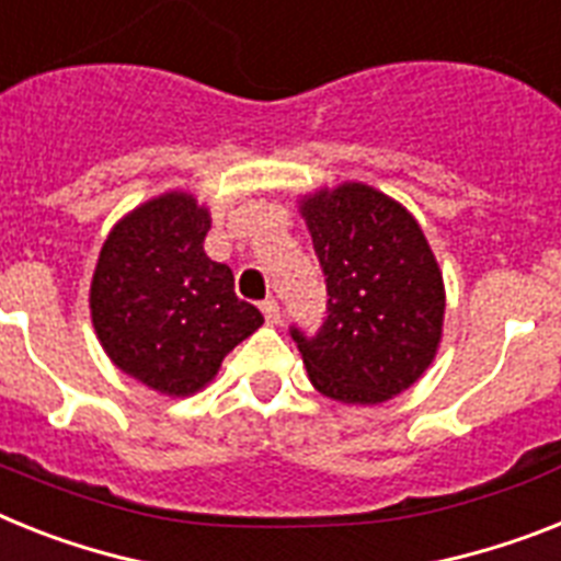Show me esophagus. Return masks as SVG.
Listing matches in <instances>:
<instances>
[{
	"label": "esophagus",
	"mask_w": 561,
	"mask_h": 561,
	"mask_svg": "<svg viewBox=\"0 0 561 561\" xmlns=\"http://www.w3.org/2000/svg\"><path fill=\"white\" fill-rule=\"evenodd\" d=\"M259 308H262V313H265V322L267 324H276L279 322V302H276V299H265V302L259 305Z\"/></svg>",
	"instance_id": "34e87169"
}]
</instances>
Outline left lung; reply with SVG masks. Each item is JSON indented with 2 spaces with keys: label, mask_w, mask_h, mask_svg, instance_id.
<instances>
[{
  "label": "left lung",
  "mask_w": 561,
  "mask_h": 561,
  "mask_svg": "<svg viewBox=\"0 0 561 561\" xmlns=\"http://www.w3.org/2000/svg\"><path fill=\"white\" fill-rule=\"evenodd\" d=\"M328 288L317 333L290 324L310 382L347 404H379L433 362L445 288L427 239L402 205L351 182L305 202Z\"/></svg>",
  "instance_id": "obj_1"
}]
</instances>
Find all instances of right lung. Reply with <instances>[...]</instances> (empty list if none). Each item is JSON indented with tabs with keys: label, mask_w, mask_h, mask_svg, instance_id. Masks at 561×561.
Returning <instances> with one entry per match:
<instances>
[{
	"label": "right lung",
	"mask_w": 561,
	"mask_h": 561,
	"mask_svg": "<svg viewBox=\"0 0 561 561\" xmlns=\"http://www.w3.org/2000/svg\"><path fill=\"white\" fill-rule=\"evenodd\" d=\"M208 210L168 193L125 216L102 244L91 285L93 328L125 374L185 397L210 382L265 322L233 290V271L208 259Z\"/></svg>",
	"instance_id": "obj_1"
}]
</instances>
